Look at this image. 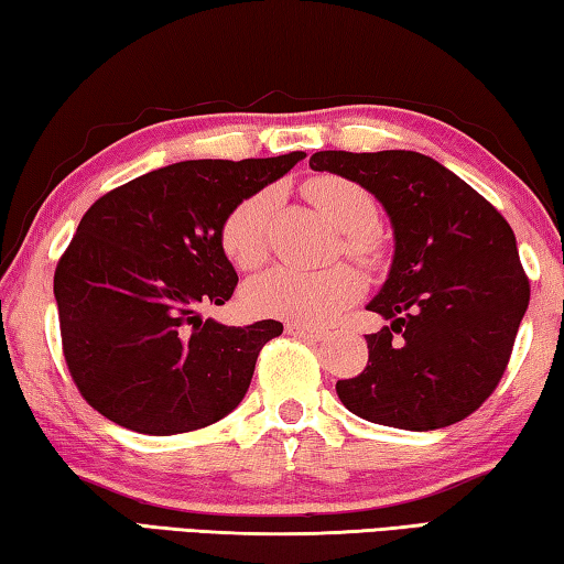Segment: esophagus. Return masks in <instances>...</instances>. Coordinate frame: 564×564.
Instances as JSON below:
<instances>
[{
	"label": "esophagus",
	"mask_w": 564,
	"mask_h": 564,
	"mask_svg": "<svg viewBox=\"0 0 564 564\" xmlns=\"http://www.w3.org/2000/svg\"><path fill=\"white\" fill-rule=\"evenodd\" d=\"M285 333H289V336H295V338H303V340H321L323 336H326V330H323V328L301 326V323H289V326H285Z\"/></svg>",
	"instance_id": "esophagus-1"
}]
</instances>
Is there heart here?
Masks as SVG:
<instances>
[{
    "label": "heart",
    "mask_w": 564,
    "mask_h": 564,
    "mask_svg": "<svg viewBox=\"0 0 564 564\" xmlns=\"http://www.w3.org/2000/svg\"><path fill=\"white\" fill-rule=\"evenodd\" d=\"M305 196L346 234L343 248L360 263L373 265L383 256L376 236L380 206L376 196L358 181L321 174L305 181ZM275 206V191L261 188L238 202L221 224V248L238 269H256L269 256V228ZM360 275L350 265H333L326 271H299L291 265L256 275L246 283L243 305L253 316L281 318L301 326H323L360 299Z\"/></svg>",
    "instance_id": "obj_1"
}]
</instances>
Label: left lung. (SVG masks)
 <instances>
[{
  "label": "left lung",
  "mask_w": 564,
  "mask_h": 564,
  "mask_svg": "<svg viewBox=\"0 0 564 564\" xmlns=\"http://www.w3.org/2000/svg\"><path fill=\"white\" fill-rule=\"evenodd\" d=\"M311 169L366 186L395 234L388 281L368 303L388 326L366 336V370L336 383L340 403L403 431L460 423L498 388L530 303L510 224L417 151H318Z\"/></svg>",
  "instance_id": "obj_1"
}]
</instances>
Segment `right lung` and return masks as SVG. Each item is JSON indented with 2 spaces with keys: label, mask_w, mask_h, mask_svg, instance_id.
I'll list each match as a JSON object with an SVG mask.
<instances>
[{
  "label": "right lung",
  "mask_w": 564,
  "mask_h": 564,
  "mask_svg": "<svg viewBox=\"0 0 564 564\" xmlns=\"http://www.w3.org/2000/svg\"><path fill=\"white\" fill-rule=\"evenodd\" d=\"M303 156L178 161L91 204L56 263L54 295L66 368L94 410L133 433L176 435L241 403L283 326L204 318L238 283L221 224Z\"/></svg>",
  "instance_id": "obj_1"
}]
</instances>
